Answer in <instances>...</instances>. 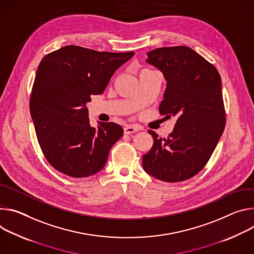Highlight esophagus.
<instances>
[{"instance_id":"1","label":"esophagus","mask_w":254,"mask_h":254,"mask_svg":"<svg viewBox=\"0 0 254 254\" xmlns=\"http://www.w3.org/2000/svg\"><path fill=\"white\" fill-rule=\"evenodd\" d=\"M139 130V127L137 126H132V125H129V126H125L124 127V133L129 135V134H132L134 132H137Z\"/></svg>"}]
</instances>
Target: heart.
I'll use <instances>...</instances> for the list:
<instances>
[{"label": "heart", "mask_w": 254, "mask_h": 254, "mask_svg": "<svg viewBox=\"0 0 254 254\" xmlns=\"http://www.w3.org/2000/svg\"><path fill=\"white\" fill-rule=\"evenodd\" d=\"M146 70H147V69H146Z\"/></svg>", "instance_id": "b5f03b06"}]
</instances>
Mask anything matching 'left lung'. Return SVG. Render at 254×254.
I'll return each mask as SVG.
<instances>
[{
  "label": "left lung",
  "mask_w": 254,
  "mask_h": 254,
  "mask_svg": "<svg viewBox=\"0 0 254 254\" xmlns=\"http://www.w3.org/2000/svg\"><path fill=\"white\" fill-rule=\"evenodd\" d=\"M147 63L167 80L159 113L176 117L166 138L148 130L153 145L142 156L144 171L166 183L189 180L209 161L226 125L221 76L202 55L187 46L156 48Z\"/></svg>",
  "instance_id": "obj_1"
}]
</instances>
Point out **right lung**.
Instances as JSON below:
<instances>
[{"instance_id":"add662e5","label":"right lung","mask_w":254,"mask_h":254,"mask_svg":"<svg viewBox=\"0 0 254 254\" xmlns=\"http://www.w3.org/2000/svg\"><path fill=\"white\" fill-rule=\"evenodd\" d=\"M134 55L67 45L40 62L30 97V114L46 160L71 178H87L104 167L123 135L113 122L91 127L86 104L103 94L114 72Z\"/></svg>"}]
</instances>
